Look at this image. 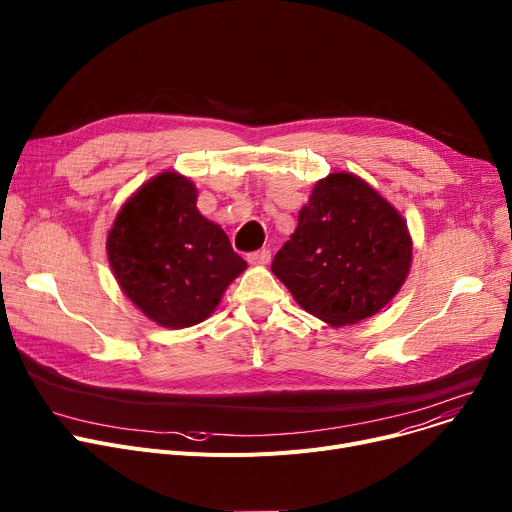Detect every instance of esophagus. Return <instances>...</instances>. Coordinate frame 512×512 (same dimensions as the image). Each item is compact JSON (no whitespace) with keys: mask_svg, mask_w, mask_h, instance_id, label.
Masks as SVG:
<instances>
[{"mask_svg":"<svg viewBox=\"0 0 512 512\" xmlns=\"http://www.w3.org/2000/svg\"><path fill=\"white\" fill-rule=\"evenodd\" d=\"M247 261L253 263V265H267L271 261V253L267 249H261V251H255V253H249L247 255Z\"/></svg>","mask_w":512,"mask_h":512,"instance_id":"esophagus-1","label":"esophagus"}]
</instances>
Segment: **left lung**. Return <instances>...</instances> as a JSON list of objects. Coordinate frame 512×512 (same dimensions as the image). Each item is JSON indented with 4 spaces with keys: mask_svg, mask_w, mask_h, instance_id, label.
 I'll list each match as a JSON object with an SVG mask.
<instances>
[{
    "mask_svg": "<svg viewBox=\"0 0 512 512\" xmlns=\"http://www.w3.org/2000/svg\"><path fill=\"white\" fill-rule=\"evenodd\" d=\"M412 251L403 216L364 179L342 170L317 181L271 271L306 313L344 327L395 298Z\"/></svg>",
    "mask_w": 512,
    "mask_h": 512,
    "instance_id": "obj_1",
    "label": "left lung"
}]
</instances>
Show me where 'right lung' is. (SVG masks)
I'll return each instance as SVG.
<instances>
[{"label": "right lung", "mask_w": 512, "mask_h": 512, "mask_svg": "<svg viewBox=\"0 0 512 512\" xmlns=\"http://www.w3.org/2000/svg\"><path fill=\"white\" fill-rule=\"evenodd\" d=\"M107 257L123 294L166 329L206 321L247 269L226 232L199 214L193 181L175 170L123 203L107 234Z\"/></svg>", "instance_id": "add662e5"}]
</instances>
